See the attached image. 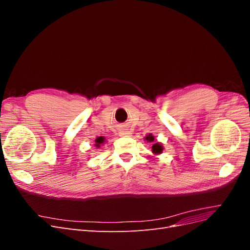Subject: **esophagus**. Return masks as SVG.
I'll list each match as a JSON object with an SVG mask.
<instances>
[{"mask_svg": "<svg viewBox=\"0 0 250 250\" xmlns=\"http://www.w3.org/2000/svg\"><path fill=\"white\" fill-rule=\"evenodd\" d=\"M120 135H121V137H130L131 132L128 129H121Z\"/></svg>", "mask_w": 250, "mask_h": 250, "instance_id": "esophagus-1", "label": "esophagus"}]
</instances>
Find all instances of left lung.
I'll use <instances>...</instances> for the list:
<instances>
[{"mask_svg": "<svg viewBox=\"0 0 250 250\" xmlns=\"http://www.w3.org/2000/svg\"><path fill=\"white\" fill-rule=\"evenodd\" d=\"M144 140H145L147 143H152V152L153 154H162L163 153V150H164V146L163 144L157 142L155 143L154 142V135L152 133H149L147 134L145 138H144Z\"/></svg>", "mask_w": 250, "mask_h": 250, "instance_id": "left-lung-1", "label": "left lung"}]
</instances>
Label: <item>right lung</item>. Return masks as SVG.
Instances as JSON below:
<instances>
[{"mask_svg":"<svg viewBox=\"0 0 250 250\" xmlns=\"http://www.w3.org/2000/svg\"><path fill=\"white\" fill-rule=\"evenodd\" d=\"M105 142V138L104 137H98L96 140H95V146L97 148H100V146H102L103 144Z\"/></svg>","mask_w":250,"mask_h":250,"instance_id":"1","label":"right lung"}]
</instances>
